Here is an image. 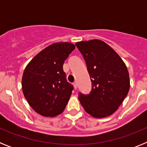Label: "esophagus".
Returning <instances> with one entry per match:
<instances>
[{
  "label": "esophagus",
  "mask_w": 147,
  "mask_h": 147,
  "mask_svg": "<svg viewBox=\"0 0 147 147\" xmlns=\"http://www.w3.org/2000/svg\"><path fill=\"white\" fill-rule=\"evenodd\" d=\"M74 86L75 89H77V88H78V84H77V83H76V82L74 83Z\"/></svg>",
  "instance_id": "obj_1"
}]
</instances>
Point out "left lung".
I'll list each match as a JSON object with an SVG mask.
<instances>
[{"label":"left lung","mask_w":147,"mask_h":147,"mask_svg":"<svg viewBox=\"0 0 147 147\" xmlns=\"http://www.w3.org/2000/svg\"><path fill=\"white\" fill-rule=\"evenodd\" d=\"M76 46L85 59L92 82L89 94L79 93L82 106L95 118L112 115L129 92L127 66L117 53L102 40L81 41Z\"/></svg>","instance_id":"1"}]
</instances>
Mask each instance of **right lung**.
<instances>
[{
    "label": "right lung",
    "mask_w": 147,
    "mask_h": 147,
    "mask_svg": "<svg viewBox=\"0 0 147 147\" xmlns=\"http://www.w3.org/2000/svg\"><path fill=\"white\" fill-rule=\"evenodd\" d=\"M75 49L70 42L49 45L27 65L22 78L25 98L35 112L54 117L63 112L74 86L66 80L63 63Z\"/></svg>",
    "instance_id": "1"
}]
</instances>
